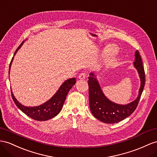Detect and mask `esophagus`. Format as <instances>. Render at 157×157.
<instances>
[{"label": "esophagus", "instance_id": "esophagus-1", "mask_svg": "<svg viewBox=\"0 0 157 157\" xmlns=\"http://www.w3.org/2000/svg\"><path fill=\"white\" fill-rule=\"evenodd\" d=\"M86 78V71H82V73H80L79 76H78V78L80 79H84Z\"/></svg>", "mask_w": 157, "mask_h": 157}]
</instances>
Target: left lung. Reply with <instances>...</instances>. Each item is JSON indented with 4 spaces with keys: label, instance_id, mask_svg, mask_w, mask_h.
Wrapping results in <instances>:
<instances>
[{
    "label": "left lung",
    "instance_id": "1",
    "mask_svg": "<svg viewBox=\"0 0 157 157\" xmlns=\"http://www.w3.org/2000/svg\"><path fill=\"white\" fill-rule=\"evenodd\" d=\"M134 66L138 70L141 84L138 98L134 101L125 105H118L107 99L103 94L94 74H90V76L88 78L90 107L92 114L95 118L105 123H115L127 118L135 111L139 104L145 83L144 70L141 56L139 51L135 52Z\"/></svg>",
    "mask_w": 157,
    "mask_h": 157
}]
</instances>
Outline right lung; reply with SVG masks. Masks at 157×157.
Returning <instances> with one entry per match:
<instances>
[{"instance_id": "1", "label": "right lung", "mask_w": 157, "mask_h": 157, "mask_svg": "<svg viewBox=\"0 0 157 157\" xmlns=\"http://www.w3.org/2000/svg\"><path fill=\"white\" fill-rule=\"evenodd\" d=\"M22 43L18 46L17 50H16L14 55L17 53V52L18 51L19 48H21ZM13 59V58H12L10 63L9 71ZM75 82L76 79L75 78L66 80V81L61 86V87H59V89L58 90L57 92H56V94L49 100V101H48L45 103H44L42 105L38 107H29L24 106L15 99L12 91L11 95L14 102L16 104V105H17L23 113H25L26 115L29 116V117L36 121H46L54 117L55 116H56L59 113L63 105V103L66 100L67 93L69 92L71 88L73 87Z\"/></svg>"}]
</instances>
